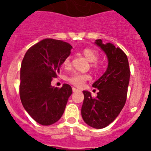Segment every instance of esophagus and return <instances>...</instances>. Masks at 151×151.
I'll return each instance as SVG.
<instances>
[{
	"label": "esophagus",
	"instance_id": "34e87169",
	"mask_svg": "<svg viewBox=\"0 0 151 151\" xmlns=\"http://www.w3.org/2000/svg\"><path fill=\"white\" fill-rule=\"evenodd\" d=\"M73 92H79L80 91L78 90V89H76V88H73Z\"/></svg>",
	"mask_w": 151,
	"mask_h": 151
}]
</instances>
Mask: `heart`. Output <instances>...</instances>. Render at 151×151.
I'll use <instances>...</instances> for the list:
<instances>
[{
	"label": "heart",
	"mask_w": 151,
	"mask_h": 151,
	"mask_svg": "<svg viewBox=\"0 0 151 151\" xmlns=\"http://www.w3.org/2000/svg\"><path fill=\"white\" fill-rule=\"evenodd\" d=\"M82 54L87 58V60L89 62L93 63L92 66H97L95 63L97 62V58H98V55H97V52L91 50V49L85 48L82 51ZM63 65L65 67H68L70 65V59H69V57H66V59L64 60L63 63ZM89 78L90 77H89V76L88 74H84V73H74L68 78V81L70 83L73 84V85L77 86V87H81V86H82L84 85V83L88 79H89Z\"/></svg>",
	"instance_id": "heart-1"
}]
</instances>
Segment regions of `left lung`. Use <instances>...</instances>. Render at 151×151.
Returning a JSON list of instances; mask_svg holds the SVG:
<instances>
[{
  "label": "left lung",
  "mask_w": 151,
  "mask_h": 151,
  "mask_svg": "<svg viewBox=\"0 0 151 151\" xmlns=\"http://www.w3.org/2000/svg\"><path fill=\"white\" fill-rule=\"evenodd\" d=\"M94 44L107 57L106 70L92 85L99 90L94 98L88 91L82 106V116L87 125L94 129H103L115 120L126 101L130 69L126 54L112 43H103L97 39Z\"/></svg>",
  "instance_id": "left-lung-1"
}]
</instances>
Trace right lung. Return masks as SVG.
Returning a JSON list of instances; mask_svg holds the SVG:
<instances>
[{
  "label": "right lung",
  "instance_id": "add662e5",
  "mask_svg": "<svg viewBox=\"0 0 151 151\" xmlns=\"http://www.w3.org/2000/svg\"><path fill=\"white\" fill-rule=\"evenodd\" d=\"M72 48L66 42L46 38L31 47L22 60L21 102L29 115L42 125H52L59 120L73 93L68 84H63L61 88L51 85L52 78L57 76Z\"/></svg>",
  "mask_w": 151,
  "mask_h": 151
}]
</instances>
